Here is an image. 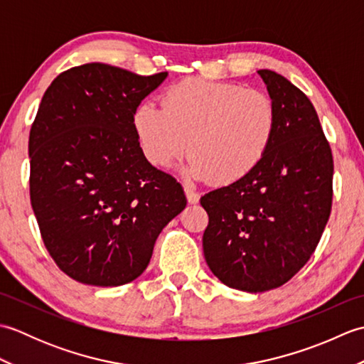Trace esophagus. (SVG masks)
<instances>
[{
	"label": "esophagus",
	"mask_w": 364,
	"mask_h": 364,
	"mask_svg": "<svg viewBox=\"0 0 364 364\" xmlns=\"http://www.w3.org/2000/svg\"><path fill=\"white\" fill-rule=\"evenodd\" d=\"M184 194H186V198H188V202H189L191 205L198 203L200 194H198V192H196L194 189H192V188H189V186L184 188Z\"/></svg>",
	"instance_id": "esophagus-1"
}]
</instances>
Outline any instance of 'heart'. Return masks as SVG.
<instances>
[{"mask_svg": "<svg viewBox=\"0 0 364 364\" xmlns=\"http://www.w3.org/2000/svg\"><path fill=\"white\" fill-rule=\"evenodd\" d=\"M133 127L154 167H170L189 150L192 156L183 168L188 178L233 184L267 156L277 133V107L266 92L188 78L164 92L162 107L139 105Z\"/></svg>", "mask_w": 364, "mask_h": 364, "instance_id": "heart-1", "label": "heart"}]
</instances>
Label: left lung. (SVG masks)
I'll list each match as a JSON object with an SVG mask.
<instances>
[{
  "label": "left lung",
  "instance_id": "8db88e82",
  "mask_svg": "<svg viewBox=\"0 0 364 364\" xmlns=\"http://www.w3.org/2000/svg\"><path fill=\"white\" fill-rule=\"evenodd\" d=\"M277 107L264 161L244 180L208 192L203 253L233 289L278 288L306 264L331 210L333 158L308 97L284 76L258 70Z\"/></svg>",
  "mask_w": 364,
  "mask_h": 364
}]
</instances>
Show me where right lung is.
Instances as JSON below:
<instances>
[{
    "label": "right lung",
    "mask_w": 364,
    "mask_h": 364,
    "mask_svg": "<svg viewBox=\"0 0 364 364\" xmlns=\"http://www.w3.org/2000/svg\"><path fill=\"white\" fill-rule=\"evenodd\" d=\"M167 75L92 63L43 94L29 133L31 205L46 250L76 282L136 280L186 206L180 183L145 159L133 127L134 109Z\"/></svg>",
    "instance_id": "right-lung-1"
}]
</instances>
